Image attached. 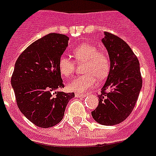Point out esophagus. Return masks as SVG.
Listing matches in <instances>:
<instances>
[{"mask_svg":"<svg viewBox=\"0 0 156 156\" xmlns=\"http://www.w3.org/2000/svg\"><path fill=\"white\" fill-rule=\"evenodd\" d=\"M86 96H87V94H76V98H83V97H86Z\"/></svg>","mask_w":156,"mask_h":156,"instance_id":"1","label":"esophagus"}]
</instances>
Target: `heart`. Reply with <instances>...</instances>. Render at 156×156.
<instances>
[{"label": "heart", "mask_w": 156, "mask_h": 156, "mask_svg": "<svg viewBox=\"0 0 156 156\" xmlns=\"http://www.w3.org/2000/svg\"><path fill=\"white\" fill-rule=\"evenodd\" d=\"M72 55L77 63L84 62V75L74 78L67 85V89L71 92L85 93L93 87L96 83V76L99 80L104 79L109 71L110 61L104 51H98L93 44L83 43L72 50ZM58 71L64 77L71 76L73 74L76 62L71 57L62 55L57 62Z\"/></svg>", "instance_id": "b5f03b06"}]
</instances>
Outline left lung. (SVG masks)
Masks as SVG:
<instances>
[{"mask_svg": "<svg viewBox=\"0 0 156 156\" xmlns=\"http://www.w3.org/2000/svg\"><path fill=\"white\" fill-rule=\"evenodd\" d=\"M102 42L109 55L110 71L98 96L99 105L91 114L99 124L112 126L131 114L142 86V77L137 57L125 41L105 32Z\"/></svg>", "mask_w": 156, "mask_h": 156, "instance_id": "obj_1", "label": "left lung"}]
</instances>
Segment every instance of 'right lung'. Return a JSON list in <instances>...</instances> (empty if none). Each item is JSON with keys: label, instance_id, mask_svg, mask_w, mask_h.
Here are the masks:
<instances>
[{"label": "right lung", "instance_id": "right-lung-1", "mask_svg": "<svg viewBox=\"0 0 156 156\" xmlns=\"http://www.w3.org/2000/svg\"><path fill=\"white\" fill-rule=\"evenodd\" d=\"M69 38L51 33L31 43L15 64L11 85L19 108L33 123L53 127L62 120L74 93L56 91L64 88L58 71L59 57L68 46Z\"/></svg>", "mask_w": 156, "mask_h": 156}]
</instances>
